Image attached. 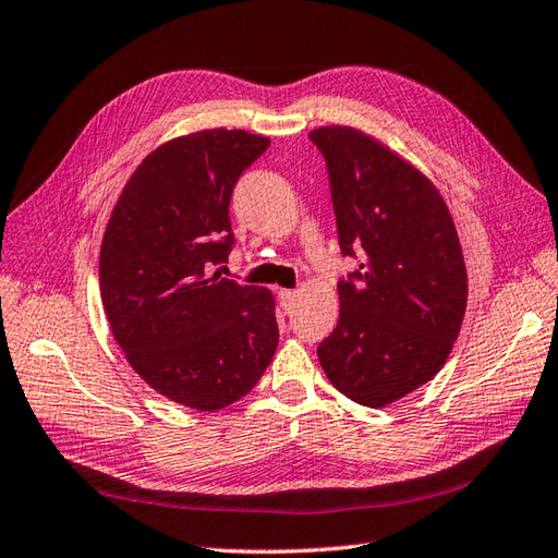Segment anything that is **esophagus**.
Segmentation results:
<instances>
[{"mask_svg":"<svg viewBox=\"0 0 558 558\" xmlns=\"http://www.w3.org/2000/svg\"><path fill=\"white\" fill-rule=\"evenodd\" d=\"M296 296H299L296 290H278V301H280V306L284 308V313H290L294 308Z\"/></svg>","mask_w":558,"mask_h":558,"instance_id":"obj_1","label":"esophagus"}]
</instances>
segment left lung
<instances>
[{
	"mask_svg": "<svg viewBox=\"0 0 558 558\" xmlns=\"http://www.w3.org/2000/svg\"><path fill=\"white\" fill-rule=\"evenodd\" d=\"M343 254L362 250L339 282V323L317 345L329 384L384 409L444 367L468 306V268L439 189L386 142L353 125H320Z\"/></svg>",
	"mask_w": 558,
	"mask_h": 558,
	"instance_id": "1",
	"label": "left lung"
}]
</instances>
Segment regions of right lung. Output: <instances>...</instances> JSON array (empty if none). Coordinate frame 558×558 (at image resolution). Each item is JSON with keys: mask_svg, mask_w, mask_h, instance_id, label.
Instances as JSON below:
<instances>
[{"mask_svg": "<svg viewBox=\"0 0 558 558\" xmlns=\"http://www.w3.org/2000/svg\"><path fill=\"white\" fill-rule=\"evenodd\" d=\"M268 145L241 129L163 142L125 182L102 235L111 337L147 386L189 409L238 402L276 355L270 290L213 274L233 241V184Z\"/></svg>", "mask_w": 558, "mask_h": 558, "instance_id": "1", "label": "right lung"}]
</instances>
